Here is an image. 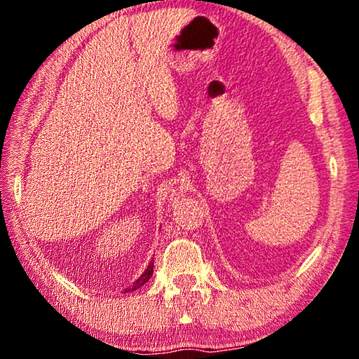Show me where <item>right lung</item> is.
<instances>
[{"label": "right lung", "instance_id": "add662e5", "mask_svg": "<svg viewBox=\"0 0 359 359\" xmlns=\"http://www.w3.org/2000/svg\"><path fill=\"white\" fill-rule=\"evenodd\" d=\"M151 274H154V263H150L147 269H145L144 274L137 278V280L131 285V288H128V291H133L136 290L137 287H141V285H144L145 282H149V278L151 277Z\"/></svg>", "mask_w": 359, "mask_h": 359}]
</instances>
